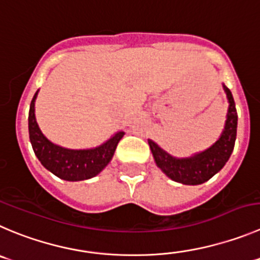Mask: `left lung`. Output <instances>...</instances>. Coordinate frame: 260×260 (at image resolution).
Listing matches in <instances>:
<instances>
[{
	"label": "left lung",
	"mask_w": 260,
	"mask_h": 260,
	"mask_svg": "<svg viewBox=\"0 0 260 260\" xmlns=\"http://www.w3.org/2000/svg\"><path fill=\"white\" fill-rule=\"evenodd\" d=\"M223 89L230 103L226 126L221 138L206 152L179 159L160 149L154 142L148 140L157 166L174 181L185 185L203 184L213 177L229 160L236 140L237 112L231 91L226 85H223Z\"/></svg>",
	"instance_id": "1"
}]
</instances>
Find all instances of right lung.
Returning <instances> with one entry per match:
<instances>
[{
  "label": "right lung",
  "mask_w": 260,
  "mask_h": 260,
  "mask_svg": "<svg viewBox=\"0 0 260 260\" xmlns=\"http://www.w3.org/2000/svg\"><path fill=\"white\" fill-rule=\"evenodd\" d=\"M34 94L29 110V138L34 153L48 171L66 181L88 180L100 174L112 159L113 153L125 133L118 132L110 140L94 149L73 150L49 142L39 130L34 115Z\"/></svg>",
  "instance_id": "obj_1"
}]
</instances>
